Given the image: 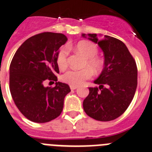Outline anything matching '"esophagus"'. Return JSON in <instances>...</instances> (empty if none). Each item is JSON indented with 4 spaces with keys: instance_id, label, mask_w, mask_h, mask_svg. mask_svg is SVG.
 <instances>
[{
    "instance_id": "obj_1",
    "label": "esophagus",
    "mask_w": 152,
    "mask_h": 152,
    "mask_svg": "<svg viewBox=\"0 0 152 152\" xmlns=\"http://www.w3.org/2000/svg\"><path fill=\"white\" fill-rule=\"evenodd\" d=\"M70 88L72 90H76V89L77 88V86H70Z\"/></svg>"
}]
</instances>
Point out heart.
I'll return each instance as SVG.
<instances>
[{
	"label": "heart",
	"mask_w": 152,
	"mask_h": 152,
	"mask_svg": "<svg viewBox=\"0 0 152 152\" xmlns=\"http://www.w3.org/2000/svg\"><path fill=\"white\" fill-rule=\"evenodd\" d=\"M76 52L79 53L86 59L85 65H87L93 72L99 73L104 67L103 60L96 56L98 47L96 44L88 41H81L75 47ZM68 50L63 48L57 56V64L60 69H65L68 65ZM88 68L81 70H69L62 76V80L71 86H79L92 76V72Z\"/></svg>",
	"instance_id": "heart-1"
}]
</instances>
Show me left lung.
Wrapping results in <instances>:
<instances>
[{
    "mask_svg": "<svg viewBox=\"0 0 152 152\" xmlns=\"http://www.w3.org/2000/svg\"><path fill=\"white\" fill-rule=\"evenodd\" d=\"M101 35V34H100ZM96 34H82V37L97 44L104 54V68L89 95L83 100V110L88 116L100 121H110L126 110L137 87V67L126 46L118 39Z\"/></svg>",
    "mask_w": 152,
    "mask_h": 152,
    "instance_id": "8db88e82",
    "label": "left lung"
}]
</instances>
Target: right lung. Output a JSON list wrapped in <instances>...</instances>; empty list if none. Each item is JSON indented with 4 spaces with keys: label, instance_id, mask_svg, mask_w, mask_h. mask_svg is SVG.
I'll return each mask as SVG.
<instances>
[{
    "label": "right lung",
    "instance_id": "right-lung-1",
    "mask_svg": "<svg viewBox=\"0 0 152 152\" xmlns=\"http://www.w3.org/2000/svg\"><path fill=\"white\" fill-rule=\"evenodd\" d=\"M65 34L44 32L27 39L19 47L10 65V90L16 107L29 121L46 123L60 115L64 99L71 91L57 82V56L67 41ZM55 80L54 88L44 87L45 80Z\"/></svg>",
    "mask_w": 152,
    "mask_h": 152
}]
</instances>
